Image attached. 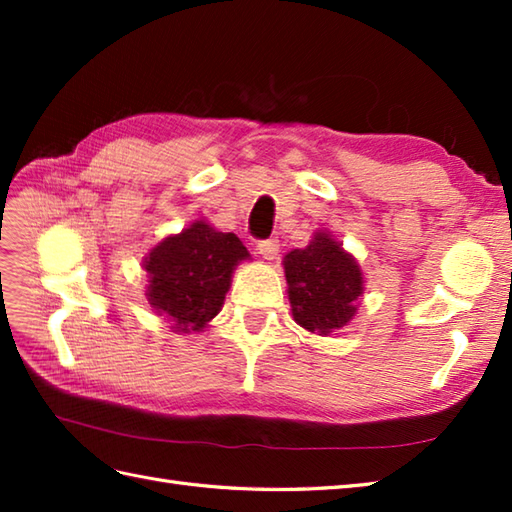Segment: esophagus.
<instances>
[{
    "label": "esophagus",
    "mask_w": 512,
    "mask_h": 512,
    "mask_svg": "<svg viewBox=\"0 0 512 512\" xmlns=\"http://www.w3.org/2000/svg\"><path fill=\"white\" fill-rule=\"evenodd\" d=\"M257 250L264 259L273 262V259H277V255H279V242L277 239H264V242L257 244Z\"/></svg>",
    "instance_id": "obj_1"
}]
</instances>
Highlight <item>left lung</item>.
<instances>
[{
    "mask_svg": "<svg viewBox=\"0 0 512 512\" xmlns=\"http://www.w3.org/2000/svg\"><path fill=\"white\" fill-rule=\"evenodd\" d=\"M284 275L292 319L303 330L330 336L356 317L365 292L363 270L328 231H314L306 248L290 250Z\"/></svg>",
    "mask_w": 512,
    "mask_h": 512,
    "instance_id": "1",
    "label": "left lung"
}]
</instances>
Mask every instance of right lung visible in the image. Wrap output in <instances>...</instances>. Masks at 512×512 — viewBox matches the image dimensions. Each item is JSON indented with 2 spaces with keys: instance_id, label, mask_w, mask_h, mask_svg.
<instances>
[{
  "instance_id": "1",
  "label": "right lung",
  "mask_w": 512,
  "mask_h": 512,
  "mask_svg": "<svg viewBox=\"0 0 512 512\" xmlns=\"http://www.w3.org/2000/svg\"><path fill=\"white\" fill-rule=\"evenodd\" d=\"M246 259L250 253L235 233L206 220L162 237L143 257L151 312L176 334L202 332L222 310L235 268Z\"/></svg>"
}]
</instances>
